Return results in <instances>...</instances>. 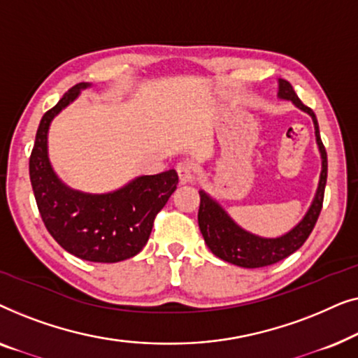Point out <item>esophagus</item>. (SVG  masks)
<instances>
[{
    "label": "esophagus",
    "mask_w": 358,
    "mask_h": 358,
    "mask_svg": "<svg viewBox=\"0 0 358 358\" xmlns=\"http://www.w3.org/2000/svg\"><path fill=\"white\" fill-rule=\"evenodd\" d=\"M176 171H178V176H179L180 184L194 182L195 174H194L192 164H189V163H179L178 166H176Z\"/></svg>",
    "instance_id": "obj_1"
}]
</instances>
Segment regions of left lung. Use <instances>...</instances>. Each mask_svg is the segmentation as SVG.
<instances>
[{
  "label": "left lung",
  "mask_w": 358,
  "mask_h": 358,
  "mask_svg": "<svg viewBox=\"0 0 358 358\" xmlns=\"http://www.w3.org/2000/svg\"><path fill=\"white\" fill-rule=\"evenodd\" d=\"M278 97L292 101L298 109L311 115L315 124L316 143L321 153V176L317 184L316 195L308 208V212L300 223L290 231L278 238H262L243 229L224 212V208L217 200L210 197L207 192L200 190V207H199V228L210 251L224 262L244 268H257L272 266L282 259H285L300 249L310 236L313 228L320 217L324 200V187L327 180V155L320 136V127L315 112L306 107L296 96L295 90L285 80H278Z\"/></svg>",
  "instance_id": "8db88e82"
}]
</instances>
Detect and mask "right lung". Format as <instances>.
Listing matches in <instances>:
<instances>
[{"label": "right lung", "mask_w": 358, "mask_h": 358, "mask_svg": "<svg viewBox=\"0 0 358 358\" xmlns=\"http://www.w3.org/2000/svg\"><path fill=\"white\" fill-rule=\"evenodd\" d=\"M90 86H73L43 114L29 159V176L42 222L65 251L83 261L120 262L136 256L148 243L155 217L178 187L179 178L174 169L140 176L107 194L81 192L58 179L48 159V129L53 117Z\"/></svg>", "instance_id": "add662e5"}]
</instances>
